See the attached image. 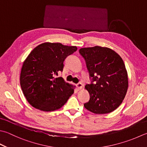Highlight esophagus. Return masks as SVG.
I'll return each instance as SVG.
<instances>
[{
    "label": "esophagus",
    "instance_id": "34e87169",
    "mask_svg": "<svg viewBox=\"0 0 147 147\" xmlns=\"http://www.w3.org/2000/svg\"><path fill=\"white\" fill-rule=\"evenodd\" d=\"M76 87H78V90H81V89L83 87L82 83H78V84H76Z\"/></svg>",
    "mask_w": 147,
    "mask_h": 147
}]
</instances>
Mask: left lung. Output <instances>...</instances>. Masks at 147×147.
Returning a JSON list of instances; mask_svg holds the SVG:
<instances>
[{
    "label": "left lung",
    "mask_w": 147,
    "mask_h": 147,
    "mask_svg": "<svg viewBox=\"0 0 147 147\" xmlns=\"http://www.w3.org/2000/svg\"><path fill=\"white\" fill-rule=\"evenodd\" d=\"M85 59L91 84L85 86L90 100L84 107L95 114L113 111L122 104L129 87L128 74L122 59L114 50L96 46L80 48Z\"/></svg>",
    "instance_id": "obj_1"
}]
</instances>
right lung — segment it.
Wrapping results in <instances>:
<instances>
[{
	"label": "right lung",
	"instance_id": "obj_1",
	"mask_svg": "<svg viewBox=\"0 0 147 147\" xmlns=\"http://www.w3.org/2000/svg\"><path fill=\"white\" fill-rule=\"evenodd\" d=\"M74 46L44 42L31 51L23 63L20 85L26 99L43 111L61 108L74 93V87L62 77L55 78L64 68L67 57L77 50Z\"/></svg>",
	"mask_w": 147,
	"mask_h": 147
}]
</instances>
